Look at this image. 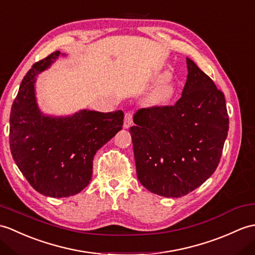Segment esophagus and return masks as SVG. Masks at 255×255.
<instances>
[{
	"label": "esophagus",
	"mask_w": 255,
	"mask_h": 255,
	"mask_svg": "<svg viewBox=\"0 0 255 255\" xmlns=\"http://www.w3.org/2000/svg\"><path fill=\"white\" fill-rule=\"evenodd\" d=\"M132 124V114L131 113H126L125 114V120H124V128H129Z\"/></svg>",
	"instance_id": "esophagus-1"
}]
</instances>
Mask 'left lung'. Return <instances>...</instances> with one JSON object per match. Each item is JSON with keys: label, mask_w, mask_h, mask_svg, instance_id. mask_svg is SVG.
<instances>
[{"label": "left lung", "mask_w": 255, "mask_h": 255, "mask_svg": "<svg viewBox=\"0 0 255 255\" xmlns=\"http://www.w3.org/2000/svg\"><path fill=\"white\" fill-rule=\"evenodd\" d=\"M175 105L141 109L130 127L137 177L147 190L180 198L214 173L227 138L224 93L193 61Z\"/></svg>", "instance_id": "left-lung-1"}]
</instances>
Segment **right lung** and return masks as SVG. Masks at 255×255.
Listing matches in <instances>:
<instances>
[{"label": "right lung", "instance_id": "obj_1", "mask_svg": "<svg viewBox=\"0 0 255 255\" xmlns=\"http://www.w3.org/2000/svg\"><path fill=\"white\" fill-rule=\"evenodd\" d=\"M51 53L23 77L9 116V147L14 161L35 191L65 198L86 188L97 151L120 131L123 111H79L72 116L41 113L35 101V76L60 56Z\"/></svg>", "mask_w": 255, "mask_h": 255}]
</instances>
